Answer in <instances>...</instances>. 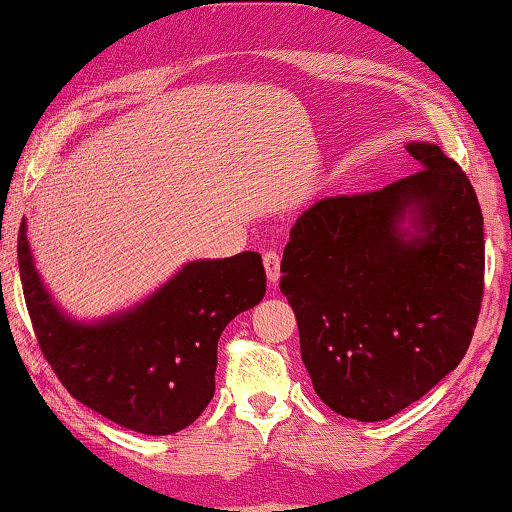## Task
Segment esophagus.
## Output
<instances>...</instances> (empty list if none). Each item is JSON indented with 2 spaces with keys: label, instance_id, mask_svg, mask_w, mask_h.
Instances as JSON below:
<instances>
[{
  "label": "esophagus",
  "instance_id": "34e87169",
  "mask_svg": "<svg viewBox=\"0 0 512 512\" xmlns=\"http://www.w3.org/2000/svg\"><path fill=\"white\" fill-rule=\"evenodd\" d=\"M263 265H265V272H268L270 282L277 284L279 275H282V272H279V265H282V256H279L277 251H265Z\"/></svg>",
  "mask_w": 512,
  "mask_h": 512
}]
</instances>
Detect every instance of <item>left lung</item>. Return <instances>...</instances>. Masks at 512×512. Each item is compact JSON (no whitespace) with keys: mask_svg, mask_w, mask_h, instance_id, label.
Segmentation results:
<instances>
[{"mask_svg":"<svg viewBox=\"0 0 512 512\" xmlns=\"http://www.w3.org/2000/svg\"><path fill=\"white\" fill-rule=\"evenodd\" d=\"M405 149L424 170L317 200L282 258L279 289L314 391L359 422L394 417L459 366L485 291L482 212L466 172L436 144ZM405 213L417 236L400 230Z\"/></svg>","mask_w":512,"mask_h":512,"instance_id":"obj_1","label":"left lung"}]
</instances>
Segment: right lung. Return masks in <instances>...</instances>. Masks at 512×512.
Instances as JSON below:
<instances>
[{"label": "right lung", "instance_id": "obj_1", "mask_svg": "<svg viewBox=\"0 0 512 512\" xmlns=\"http://www.w3.org/2000/svg\"><path fill=\"white\" fill-rule=\"evenodd\" d=\"M25 230L23 219L18 265L25 305L62 387L102 417L146 436L193 424L214 396L223 328L265 296L261 254L188 263L135 310L76 324L48 298Z\"/></svg>", "mask_w": 512, "mask_h": 512}]
</instances>
